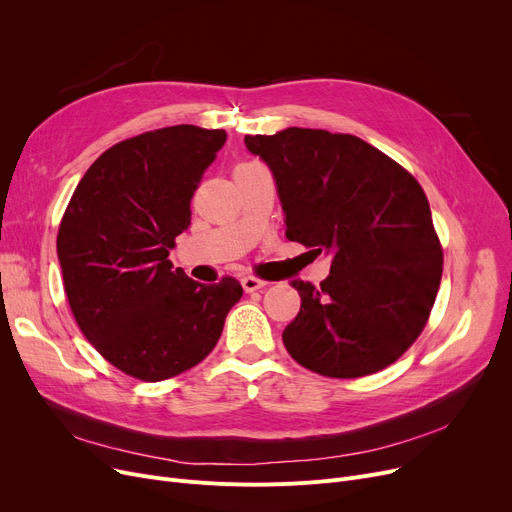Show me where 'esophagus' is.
<instances>
[{
	"instance_id": "esophagus-1",
	"label": "esophagus",
	"mask_w": 512,
	"mask_h": 512,
	"mask_svg": "<svg viewBox=\"0 0 512 512\" xmlns=\"http://www.w3.org/2000/svg\"><path fill=\"white\" fill-rule=\"evenodd\" d=\"M240 284H242V288H245V292H255V290H261L265 286V282L255 278V276H245L240 280Z\"/></svg>"
}]
</instances>
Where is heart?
I'll use <instances>...</instances> for the list:
<instances>
[{
    "mask_svg": "<svg viewBox=\"0 0 512 512\" xmlns=\"http://www.w3.org/2000/svg\"><path fill=\"white\" fill-rule=\"evenodd\" d=\"M255 164H259V161H242V164H238L236 168H247V166H255Z\"/></svg>",
    "mask_w": 512,
    "mask_h": 512,
    "instance_id": "heart-1",
    "label": "heart"
}]
</instances>
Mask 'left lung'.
Returning <instances> with one entry per match:
<instances>
[{
  "mask_svg": "<svg viewBox=\"0 0 512 512\" xmlns=\"http://www.w3.org/2000/svg\"><path fill=\"white\" fill-rule=\"evenodd\" d=\"M245 145L274 172L286 238L332 255L319 288L292 282L301 311L282 332L290 357L342 380L392 365L423 332L442 280L421 184L353 134L292 126Z\"/></svg>",
  "mask_w": 512,
  "mask_h": 512,
  "instance_id": "obj_1",
  "label": "left lung"
}]
</instances>
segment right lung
Masks as SVG:
<instances>
[{"instance_id":"right-lung-1","label":"right lung","mask_w":512,"mask_h":512,"mask_svg":"<svg viewBox=\"0 0 512 512\" xmlns=\"http://www.w3.org/2000/svg\"><path fill=\"white\" fill-rule=\"evenodd\" d=\"M224 130L166 126L116 143L80 178L58 230L70 311L97 353L141 382L201 363L242 297L238 280L199 284L168 259Z\"/></svg>"}]
</instances>
